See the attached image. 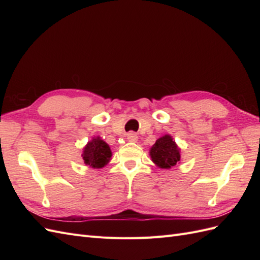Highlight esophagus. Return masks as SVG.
I'll return each mask as SVG.
<instances>
[{
    "mask_svg": "<svg viewBox=\"0 0 260 260\" xmlns=\"http://www.w3.org/2000/svg\"><path fill=\"white\" fill-rule=\"evenodd\" d=\"M127 140L129 141V142H137L138 136L136 135L135 132H129L127 135Z\"/></svg>",
    "mask_w": 260,
    "mask_h": 260,
    "instance_id": "34e87169",
    "label": "esophagus"
}]
</instances>
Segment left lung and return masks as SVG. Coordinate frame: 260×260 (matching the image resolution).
I'll list each match as a JSON object with an SVG mask.
<instances>
[{"mask_svg": "<svg viewBox=\"0 0 260 260\" xmlns=\"http://www.w3.org/2000/svg\"><path fill=\"white\" fill-rule=\"evenodd\" d=\"M149 155L157 166L164 169L174 167L177 162L180 161L179 148L175 141L168 135L156 141V143L149 151Z\"/></svg>", "mask_w": 260, "mask_h": 260, "instance_id": "8db88e82", "label": "left lung"}]
</instances>
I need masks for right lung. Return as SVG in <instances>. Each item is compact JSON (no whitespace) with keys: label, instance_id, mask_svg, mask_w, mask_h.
Wrapping results in <instances>:
<instances>
[{"label":"right lung","instance_id":"right-lung-1","mask_svg":"<svg viewBox=\"0 0 260 260\" xmlns=\"http://www.w3.org/2000/svg\"><path fill=\"white\" fill-rule=\"evenodd\" d=\"M83 160L92 168H102L109 161L112 151L108 144L100 138L93 139L83 149Z\"/></svg>","mask_w":260,"mask_h":260}]
</instances>
